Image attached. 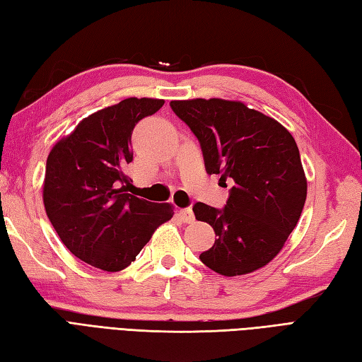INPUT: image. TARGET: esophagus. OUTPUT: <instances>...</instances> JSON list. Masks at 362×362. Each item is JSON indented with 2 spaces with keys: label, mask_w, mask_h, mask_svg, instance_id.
Segmentation results:
<instances>
[{
  "label": "esophagus",
  "mask_w": 362,
  "mask_h": 362,
  "mask_svg": "<svg viewBox=\"0 0 362 362\" xmlns=\"http://www.w3.org/2000/svg\"><path fill=\"white\" fill-rule=\"evenodd\" d=\"M178 215H180V218L182 219V223L192 224L193 221H195V215H193V210H192L190 207H186V209H180Z\"/></svg>",
  "instance_id": "1"
}]
</instances>
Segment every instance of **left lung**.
<instances>
[{"label": "left lung", "instance_id": "1", "mask_svg": "<svg viewBox=\"0 0 362 362\" xmlns=\"http://www.w3.org/2000/svg\"><path fill=\"white\" fill-rule=\"evenodd\" d=\"M170 107L198 138L207 173L233 182L223 210L204 202L193 206L198 221L218 236L199 259L224 276L267 266L296 227L307 197L295 138L243 101L176 100Z\"/></svg>", "mask_w": 362, "mask_h": 362}]
</instances>
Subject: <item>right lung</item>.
<instances>
[{
	"label": "right lung",
	"mask_w": 362,
	"mask_h": 362,
	"mask_svg": "<svg viewBox=\"0 0 362 362\" xmlns=\"http://www.w3.org/2000/svg\"><path fill=\"white\" fill-rule=\"evenodd\" d=\"M164 100L126 98L83 118L52 147L42 182L44 209L76 258L104 272L135 261L155 230L173 216L169 202L126 193L124 167L134 158L132 132Z\"/></svg>",
	"instance_id": "right-lung-1"
}]
</instances>
